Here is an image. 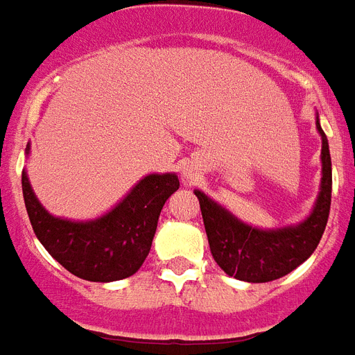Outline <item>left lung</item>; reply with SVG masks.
<instances>
[{"label":"left lung","instance_id":"left-lung-1","mask_svg":"<svg viewBox=\"0 0 355 355\" xmlns=\"http://www.w3.org/2000/svg\"><path fill=\"white\" fill-rule=\"evenodd\" d=\"M318 130L322 134V189L314 211L301 225L261 231L238 221L204 193L195 191L208 234L209 252L229 276L252 284L278 280L302 265L318 248L329 217L333 185L329 144L320 123Z\"/></svg>","mask_w":355,"mask_h":355}]
</instances>
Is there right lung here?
Masks as SVG:
<instances>
[{
  "instance_id": "add662e5",
  "label": "right lung",
  "mask_w": 355,
  "mask_h": 355,
  "mask_svg": "<svg viewBox=\"0 0 355 355\" xmlns=\"http://www.w3.org/2000/svg\"><path fill=\"white\" fill-rule=\"evenodd\" d=\"M178 189L175 174L147 175L110 214L75 223L51 216L22 172L24 204L35 236L66 270L89 282L123 280L138 272L151 250L160 209Z\"/></svg>"
}]
</instances>
